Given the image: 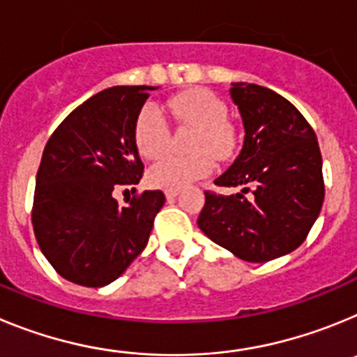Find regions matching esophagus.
Masks as SVG:
<instances>
[{
    "mask_svg": "<svg viewBox=\"0 0 357 357\" xmlns=\"http://www.w3.org/2000/svg\"><path fill=\"white\" fill-rule=\"evenodd\" d=\"M176 195H178V191H166V198L168 200H175Z\"/></svg>",
    "mask_w": 357,
    "mask_h": 357,
    "instance_id": "1",
    "label": "esophagus"
}]
</instances>
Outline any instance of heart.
Returning <instances> with one entry per match:
<instances>
[{
	"mask_svg": "<svg viewBox=\"0 0 357 357\" xmlns=\"http://www.w3.org/2000/svg\"><path fill=\"white\" fill-rule=\"evenodd\" d=\"M173 114L184 125L197 128L191 143L193 153L188 157L168 155L148 172V182L153 188L178 191L189 184L206 178L214 169L213 153L227 159L234 148V134L227 123V105L207 89H193L178 94L169 103ZM134 141L137 151L148 160H155L168 150L169 123L157 105H144L135 118Z\"/></svg>",
	"mask_w": 357,
	"mask_h": 357,
	"instance_id": "obj_1",
	"label": "heart"
}]
</instances>
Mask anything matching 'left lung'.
<instances>
[{
	"label": "left lung",
	"instance_id": "left-lung-1",
	"mask_svg": "<svg viewBox=\"0 0 357 357\" xmlns=\"http://www.w3.org/2000/svg\"><path fill=\"white\" fill-rule=\"evenodd\" d=\"M245 141L238 159L206 191L198 227L216 245L248 263H266L298 248L324 204L317 134L293 103L255 84H232Z\"/></svg>",
	"mask_w": 357,
	"mask_h": 357
}]
</instances>
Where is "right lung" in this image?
Returning a JSON list of instances; mask_svg holds the SVG:
<instances>
[{"label":"right lung","instance_id":"right-lung-1","mask_svg":"<svg viewBox=\"0 0 357 357\" xmlns=\"http://www.w3.org/2000/svg\"><path fill=\"white\" fill-rule=\"evenodd\" d=\"M151 89L118 85L94 94L44 146L31 225L44 257L75 284L102 288L118 279L144 250L166 202L159 189L128 197L127 206L114 198L143 176L134 125Z\"/></svg>","mask_w":357,"mask_h":357}]
</instances>
